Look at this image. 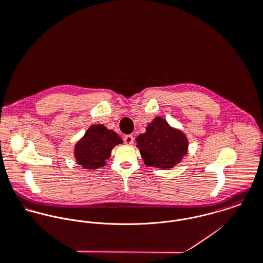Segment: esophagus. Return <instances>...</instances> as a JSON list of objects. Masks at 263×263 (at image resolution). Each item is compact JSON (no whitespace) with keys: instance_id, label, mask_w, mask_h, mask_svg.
Segmentation results:
<instances>
[{"instance_id":"esophagus-1","label":"esophagus","mask_w":263,"mask_h":263,"mask_svg":"<svg viewBox=\"0 0 263 263\" xmlns=\"http://www.w3.org/2000/svg\"><path fill=\"white\" fill-rule=\"evenodd\" d=\"M123 141H124V144H125V145L130 146V145H133V144H134V142H135V138H134L132 135H127V136H125V137H124Z\"/></svg>"}]
</instances>
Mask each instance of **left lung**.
<instances>
[{
    "instance_id": "1",
    "label": "left lung",
    "mask_w": 263,
    "mask_h": 263,
    "mask_svg": "<svg viewBox=\"0 0 263 263\" xmlns=\"http://www.w3.org/2000/svg\"><path fill=\"white\" fill-rule=\"evenodd\" d=\"M136 141L147 166L172 168L187 153L188 141L185 135L179 129L171 127L162 117H156L148 124L146 133L139 135Z\"/></svg>"
}]
</instances>
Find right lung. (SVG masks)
Returning a JSON list of instances; mask_svg holds the SVG:
<instances>
[{"instance_id": "add662e5", "label": "right lung", "mask_w": 263, "mask_h": 263, "mask_svg": "<svg viewBox=\"0 0 263 263\" xmlns=\"http://www.w3.org/2000/svg\"><path fill=\"white\" fill-rule=\"evenodd\" d=\"M121 143L122 140L111 129L93 124L76 144V161L85 169H98L105 165L113 148Z\"/></svg>"}]
</instances>
